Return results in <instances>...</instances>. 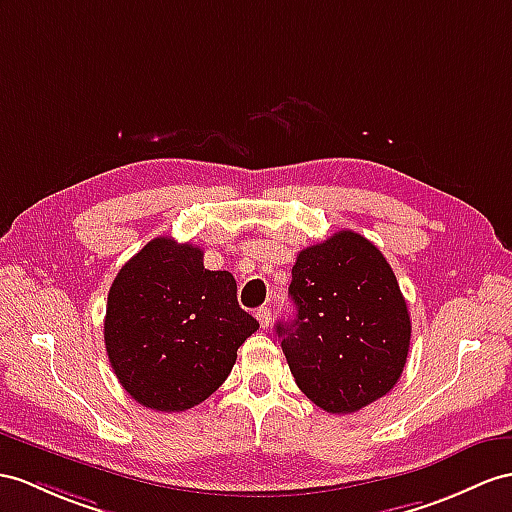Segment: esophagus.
I'll list each match as a JSON object with an SVG mask.
<instances>
[{
  "mask_svg": "<svg viewBox=\"0 0 512 512\" xmlns=\"http://www.w3.org/2000/svg\"><path fill=\"white\" fill-rule=\"evenodd\" d=\"M256 319H258V323H260V328H269V321H271V310H269L267 306L258 308V310H256Z\"/></svg>",
  "mask_w": 512,
  "mask_h": 512,
  "instance_id": "esophagus-1",
  "label": "esophagus"
}]
</instances>
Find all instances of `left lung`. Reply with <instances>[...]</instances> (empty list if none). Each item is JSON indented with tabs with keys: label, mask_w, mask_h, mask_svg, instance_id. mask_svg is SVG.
Listing matches in <instances>:
<instances>
[{
	"label": "left lung",
	"mask_w": 512,
	"mask_h": 512,
	"mask_svg": "<svg viewBox=\"0 0 512 512\" xmlns=\"http://www.w3.org/2000/svg\"><path fill=\"white\" fill-rule=\"evenodd\" d=\"M291 273L297 315L276 332L299 389L332 415L380 400L410 347L406 299L380 249L341 230L302 249Z\"/></svg>",
	"instance_id": "1"
}]
</instances>
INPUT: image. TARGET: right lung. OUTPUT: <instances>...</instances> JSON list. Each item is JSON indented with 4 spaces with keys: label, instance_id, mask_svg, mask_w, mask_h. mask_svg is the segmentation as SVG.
Listing matches in <instances>:
<instances>
[{
    "label": "right lung",
    "instance_id": "obj_1",
    "mask_svg": "<svg viewBox=\"0 0 512 512\" xmlns=\"http://www.w3.org/2000/svg\"><path fill=\"white\" fill-rule=\"evenodd\" d=\"M258 321L236 299L230 271L204 269V252L169 236L149 241L110 286L104 341L132 400L162 413L204 402L226 382Z\"/></svg>",
    "mask_w": 512,
    "mask_h": 512
}]
</instances>
